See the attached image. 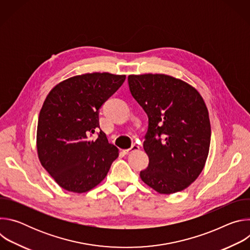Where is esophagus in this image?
Instances as JSON below:
<instances>
[{"label":"esophagus","instance_id":"esophagus-1","mask_svg":"<svg viewBox=\"0 0 250 250\" xmlns=\"http://www.w3.org/2000/svg\"><path fill=\"white\" fill-rule=\"evenodd\" d=\"M138 149H139V146H136V145H132L130 148L125 149V150H124V152H125V154H129V153H131V152H133V151H136V150H138Z\"/></svg>","mask_w":250,"mask_h":250}]
</instances>
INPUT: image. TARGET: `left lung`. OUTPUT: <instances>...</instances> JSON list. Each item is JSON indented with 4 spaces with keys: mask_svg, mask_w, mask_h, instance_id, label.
Segmentation results:
<instances>
[{
    "mask_svg": "<svg viewBox=\"0 0 250 250\" xmlns=\"http://www.w3.org/2000/svg\"><path fill=\"white\" fill-rule=\"evenodd\" d=\"M132 97L148 117L144 148L149 164L140 171L160 194L180 192L201 174L210 144V124L199 92L164 74L129 75Z\"/></svg>",
    "mask_w": 250,
    "mask_h": 250,
    "instance_id": "left-lung-1",
    "label": "left lung"
}]
</instances>
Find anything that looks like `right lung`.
Wrapping results in <instances>:
<instances>
[{"instance_id": "add662e5", "label": "right lung", "mask_w": 250, "mask_h": 250, "mask_svg": "<svg viewBox=\"0 0 250 250\" xmlns=\"http://www.w3.org/2000/svg\"><path fill=\"white\" fill-rule=\"evenodd\" d=\"M125 75L88 73L71 77L47 95L39 117L42 165L63 189L84 193L108 174L119 150L100 129L99 112L123 85ZM97 133L96 140L89 137Z\"/></svg>"}]
</instances>
